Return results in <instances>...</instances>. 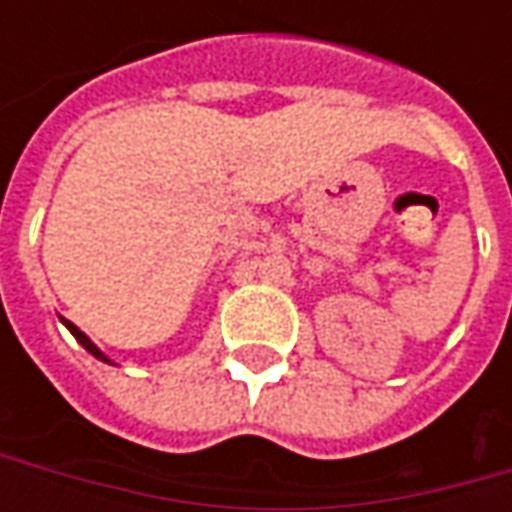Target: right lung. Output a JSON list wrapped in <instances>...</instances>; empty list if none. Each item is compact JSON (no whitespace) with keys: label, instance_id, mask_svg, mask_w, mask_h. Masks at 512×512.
Here are the masks:
<instances>
[{"label":"right lung","instance_id":"1","mask_svg":"<svg viewBox=\"0 0 512 512\" xmlns=\"http://www.w3.org/2000/svg\"><path fill=\"white\" fill-rule=\"evenodd\" d=\"M59 322H62V325L68 327L70 333H73V339H76V342L82 344V347H85V350H88L90 356H96V359H99V362H108V364H113L108 359V356H105V353H102V350H99V347H96V344L90 342L88 336H85V333H82V330H79V327L73 325V322H68V319H62V316H59Z\"/></svg>","mask_w":512,"mask_h":512}]
</instances>
